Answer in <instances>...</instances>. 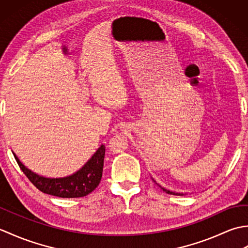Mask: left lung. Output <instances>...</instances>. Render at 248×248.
Segmentation results:
<instances>
[{
    "label": "left lung",
    "mask_w": 248,
    "mask_h": 248,
    "mask_svg": "<svg viewBox=\"0 0 248 248\" xmlns=\"http://www.w3.org/2000/svg\"><path fill=\"white\" fill-rule=\"evenodd\" d=\"M162 189H163V191H164V192H166L167 194H171V195H182V194H180V193H175V192H170V191H168V189H165L164 187H161Z\"/></svg>",
    "instance_id": "1"
}]
</instances>
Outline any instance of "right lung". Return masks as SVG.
<instances>
[{"label":"right lung","mask_w":248,"mask_h":248,"mask_svg":"<svg viewBox=\"0 0 248 248\" xmlns=\"http://www.w3.org/2000/svg\"><path fill=\"white\" fill-rule=\"evenodd\" d=\"M104 154L105 147L101 145L92 159L75 175L60 179H49L36 175L28 170L16 155L14 156L21 170L39 191L56 197L77 198L86 196L99 186L102 178Z\"/></svg>","instance_id":"right-lung-1"}]
</instances>
